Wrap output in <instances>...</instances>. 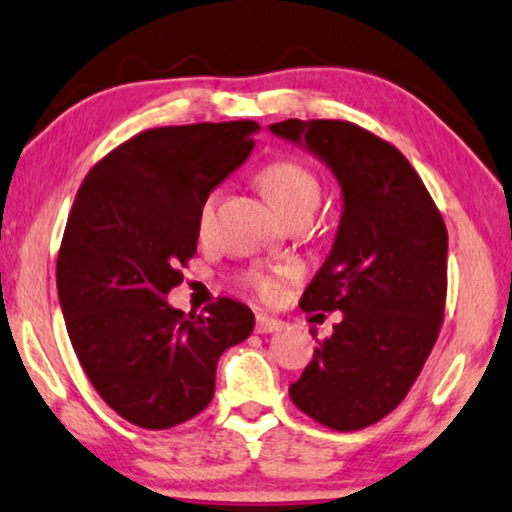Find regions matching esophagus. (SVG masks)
I'll return each mask as SVG.
<instances>
[{
	"label": "esophagus",
	"mask_w": 512,
	"mask_h": 512,
	"mask_svg": "<svg viewBox=\"0 0 512 512\" xmlns=\"http://www.w3.org/2000/svg\"><path fill=\"white\" fill-rule=\"evenodd\" d=\"M282 321L277 317H270V314H258L256 317V333H277L282 331Z\"/></svg>",
	"instance_id": "34e87169"
}]
</instances>
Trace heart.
I'll use <instances>...</instances> for the list:
<instances>
[{"instance_id":"heart-1","label":"heart","mask_w":512,"mask_h":512,"mask_svg":"<svg viewBox=\"0 0 512 512\" xmlns=\"http://www.w3.org/2000/svg\"><path fill=\"white\" fill-rule=\"evenodd\" d=\"M258 186L263 188V193L268 195L272 207L277 212H282L286 219L298 214H312L319 207L321 200V184L310 167L298 163V160H275V163L265 165L258 172ZM216 205V193H209L205 200L200 202L198 209V228L205 230L214 216ZM286 277L284 268H272V270H247L240 277V284L251 293H256L258 298L270 300L279 293L282 279Z\"/></svg>"}]
</instances>
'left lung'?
Instances as JSON below:
<instances>
[{"label":"left lung","instance_id":"left-lung-1","mask_svg":"<svg viewBox=\"0 0 512 512\" xmlns=\"http://www.w3.org/2000/svg\"><path fill=\"white\" fill-rule=\"evenodd\" d=\"M338 179L342 216L331 254L300 298L305 312H342L333 335L289 387L314 422L356 431L380 422L422 373L447 296V230L396 146L347 121L272 123Z\"/></svg>","mask_w":512,"mask_h":512}]
</instances>
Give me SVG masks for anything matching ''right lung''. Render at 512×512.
<instances>
[{
  "instance_id": "1",
  "label": "right lung",
  "mask_w": 512,
  "mask_h": 512,
  "mask_svg": "<svg viewBox=\"0 0 512 512\" xmlns=\"http://www.w3.org/2000/svg\"><path fill=\"white\" fill-rule=\"evenodd\" d=\"M256 121L153 128L86 174L58 254L69 340L102 401L142 429H170L214 396L216 363L254 331L230 298L167 303L198 247L200 202L254 149Z\"/></svg>"
}]
</instances>
